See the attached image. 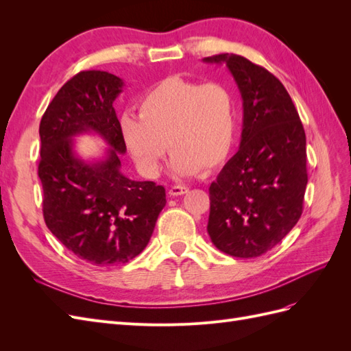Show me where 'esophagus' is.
<instances>
[{"mask_svg":"<svg viewBox=\"0 0 351 351\" xmlns=\"http://www.w3.org/2000/svg\"><path fill=\"white\" fill-rule=\"evenodd\" d=\"M187 187L186 186H173L171 189H169V195L171 196H182V195H184V193H187Z\"/></svg>","mask_w":351,"mask_h":351,"instance_id":"34e87169","label":"esophagus"}]
</instances>
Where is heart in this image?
Masks as SVG:
<instances>
[{
    "mask_svg": "<svg viewBox=\"0 0 351 351\" xmlns=\"http://www.w3.org/2000/svg\"><path fill=\"white\" fill-rule=\"evenodd\" d=\"M139 115L123 117L121 134L146 176L159 173L168 146L178 176L212 171L234 146L237 101L226 83L167 77L143 95Z\"/></svg>",
    "mask_w": 351,
    "mask_h": 351,
    "instance_id": "heart-1",
    "label": "heart"
}]
</instances>
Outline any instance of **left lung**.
<instances>
[{
  "instance_id": "1",
  "label": "left lung",
  "mask_w": 351,
  "mask_h": 351,
  "mask_svg": "<svg viewBox=\"0 0 351 351\" xmlns=\"http://www.w3.org/2000/svg\"><path fill=\"white\" fill-rule=\"evenodd\" d=\"M243 99L239 152L209 187L208 234L234 258H258L289 234L300 219L307 184L306 134L284 84L252 61L218 54Z\"/></svg>"
}]
</instances>
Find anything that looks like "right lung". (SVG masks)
Segmentation results:
<instances>
[{"label":"right lung","mask_w":351,"mask_h":351,"mask_svg":"<svg viewBox=\"0 0 351 351\" xmlns=\"http://www.w3.org/2000/svg\"><path fill=\"white\" fill-rule=\"evenodd\" d=\"M123 84L108 71H80L58 90L39 124L45 224L71 253L97 267L136 258L167 204L162 186L120 171L125 142L112 102ZM92 131L110 147L102 162L84 163L72 149V137Z\"/></svg>","instance_id":"right-lung-1"}]
</instances>
